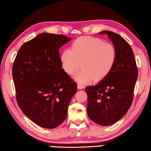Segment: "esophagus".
<instances>
[{
    "instance_id": "34e87169",
    "label": "esophagus",
    "mask_w": 151,
    "mask_h": 151,
    "mask_svg": "<svg viewBox=\"0 0 151 151\" xmlns=\"http://www.w3.org/2000/svg\"><path fill=\"white\" fill-rule=\"evenodd\" d=\"M83 88H84V86L82 85V84L78 83V89H83Z\"/></svg>"
}]
</instances>
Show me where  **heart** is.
Here are the masks:
<instances>
[{"label": "heart", "instance_id": "obj_1", "mask_svg": "<svg viewBox=\"0 0 151 151\" xmlns=\"http://www.w3.org/2000/svg\"><path fill=\"white\" fill-rule=\"evenodd\" d=\"M117 50L112 44L91 36H82L73 42L71 49H65L60 56L63 70L73 75L82 65L75 79L81 83L100 81L107 76L117 59Z\"/></svg>", "mask_w": 151, "mask_h": 151}]
</instances>
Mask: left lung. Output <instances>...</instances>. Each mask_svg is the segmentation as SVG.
Wrapping results in <instances>:
<instances>
[{"label":"left lung","mask_w":151,"mask_h":151,"mask_svg":"<svg viewBox=\"0 0 151 151\" xmlns=\"http://www.w3.org/2000/svg\"><path fill=\"white\" fill-rule=\"evenodd\" d=\"M99 34L109 37L117 50V59L107 76L96 85L86 88L87 113L93 122L109 126L120 120L130 108L138 70L133 50L125 39L111 31Z\"/></svg>","instance_id":"obj_1"}]
</instances>
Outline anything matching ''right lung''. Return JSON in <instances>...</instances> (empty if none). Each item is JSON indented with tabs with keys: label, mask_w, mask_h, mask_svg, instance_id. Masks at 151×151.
<instances>
[{
	"label": "right lung",
	"mask_w": 151,
	"mask_h": 151,
	"mask_svg": "<svg viewBox=\"0 0 151 151\" xmlns=\"http://www.w3.org/2000/svg\"><path fill=\"white\" fill-rule=\"evenodd\" d=\"M71 40L42 33L24 44L12 66L17 100L26 117L37 125L54 129L67 117L77 83L62 68L59 50Z\"/></svg>",
	"instance_id": "1"
}]
</instances>
